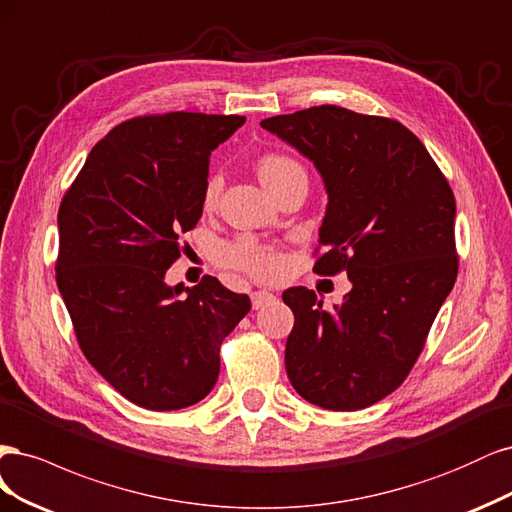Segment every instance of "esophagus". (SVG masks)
Returning <instances> with one entry per match:
<instances>
[{
  "label": "esophagus",
  "mask_w": 512,
  "mask_h": 512,
  "mask_svg": "<svg viewBox=\"0 0 512 512\" xmlns=\"http://www.w3.org/2000/svg\"><path fill=\"white\" fill-rule=\"evenodd\" d=\"M251 300H253V308L259 310V308H263L266 304L274 302L276 295L272 291H268V289H257V291L251 293Z\"/></svg>",
  "instance_id": "esophagus-1"
}]
</instances>
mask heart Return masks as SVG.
Here are the masks:
<instances>
[{
    "mask_svg": "<svg viewBox=\"0 0 512 512\" xmlns=\"http://www.w3.org/2000/svg\"><path fill=\"white\" fill-rule=\"evenodd\" d=\"M255 172L263 187L272 191L276 197H280L285 191L300 183L308 185V172L304 168V163L280 151L261 153L255 159ZM221 189V176L210 174L202 189V206L206 210H212L219 204ZM214 259L225 268L240 270L255 278H276L283 272V255L272 249V246L261 244L251 236H240L232 242L221 244L219 249L214 251Z\"/></svg>",
    "mask_w": 512,
    "mask_h": 512,
    "instance_id": "b5f03b06",
    "label": "heart"
}]
</instances>
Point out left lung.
<instances>
[{"mask_svg": "<svg viewBox=\"0 0 512 512\" xmlns=\"http://www.w3.org/2000/svg\"><path fill=\"white\" fill-rule=\"evenodd\" d=\"M261 127L315 163L327 191L315 272L353 285L334 310L306 287L283 293L295 317L287 376L315 406H372L404 383L455 285L453 191L393 119L312 106Z\"/></svg>", "mask_w": 512, "mask_h": 512, "instance_id": "8db88e82", "label": "left lung"}]
</instances>
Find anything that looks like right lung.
Returning a JSON list of instances; mask_svg holds the SVG:
<instances>
[{"instance_id": "add662e5", "label": "right lung", "mask_w": 512, "mask_h": 512, "mask_svg": "<svg viewBox=\"0 0 512 512\" xmlns=\"http://www.w3.org/2000/svg\"><path fill=\"white\" fill-rule=\"evenodd\" d=\"M238 114L168 112L123 121L93 146L65 191L57 287L89 364L148 410L204 400L221 342L251 310L214 276L166 285L178 236L202 217L210 153L244 125Z\"/></svg>"}]
</instances>
